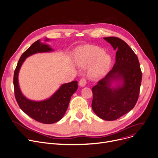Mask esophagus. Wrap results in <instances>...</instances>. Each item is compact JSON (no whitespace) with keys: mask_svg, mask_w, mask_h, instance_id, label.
I'll use <instances>...</instances> for the list:
<instances>
[{"mask_svg":"<svg viewBox=\"0 0 158 158\" xmlns=\"http://www.w3.org/2000/svg\"><path fill=\"white\" fill-rule=\"evenodd\" d=\"M86 83H87V81H86V77H82L81 79H80V81H79V85L81 86H85L86 85Z\"/></svg>","mask_w":158,"mask_h":158,"instance_id":"esophagus-1","label":"esophagus"}]
</instances>
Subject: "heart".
I'll list each match as a JSON object with an SVG mask.
<instances>
[{"label":"heart","instance_id":"heart-1","mask_svg":"<svg viewBox=\"0 0 158 158\" xmlns=\"http://www.w3.org/2000/svg\"><path fill=\"white\" fill-rule=\"evenodd\" d=\"M77 61L81 66H89V74L93 79L102 77L109 68L110 58L104 54L103 51L94 46H88L81 48L77 54Z\"/></svg>","mask_w":158,"mask_h":158}]
</instances>
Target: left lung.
Wrapping results in <instances>:
<instances>
[{
  "instance_id": "obj_1",
  "label": "left lung",
  "mask_w": 158,
  "mask_h": 158,
  "mask_svg": "<svg viewBox=\"0 0 158 158\" xmlns=\"http://www.w3.org/2000/svg\"><path fill=\"white\" fill-rule=\"evenodd\" d=\"M115 50V63L112 69L92 88L91 107L99 118L116 120L135 107L139 99L142 71L137 56L122 39L116 37L103 38ZM114 80L123 81V85L110 88Z\"/></svg>"
}]
</instances>
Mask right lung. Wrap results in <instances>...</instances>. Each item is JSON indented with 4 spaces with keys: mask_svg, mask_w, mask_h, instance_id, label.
<instances>
[{
    "mask_svg": "<svg viewBox=\"0 0 158 158\" xmlns=\"http://www.w3.org/2000/svg\"><path fill=\"white\" fill-rule=\"evenodd\" d=\"M51 51L52 49L48 44L41 43L40 40L35 41L21 56L15 70L13 78L15 98L20 109L30 118L44 124L55 123L63 118L68 108L72 95L77 89V81H74L61 85L49 99L35 102L27 99L23 95L19 87L18 78L19 69L26 58L37 52Z\"/></svg>",
    "mask_w": 158,
    "mask_h": 158,
    "instance_id": "right-lung-1",
    "label": "right lung"
}]
</instances>
